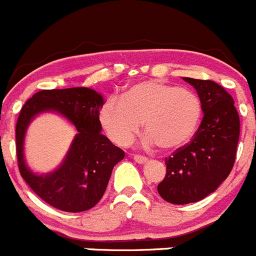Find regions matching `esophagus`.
Returning <instances> with one entry per match:
<instances>
[{"label":"esophagus","instance_id":"1","mask_svg":"<svg viewBox=\"0 0 256 256\" xmlns=\"http://www.w3.org/2000/svg\"><path fill=\"white\" fill-rule=\"evenodd\" d=\"M133 160H134L136 162H138V164H144V162H148V158L140 156V155H133Z\"/></svg>","mask_w":256,"mask_h":256}]
</instances>
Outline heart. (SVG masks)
Returning <instances> with one entry per match:
<instances>
[{
    "label": "heart",
    "mask_w": 256,
    "mask_h": 256,
    "mask_svg": "<svg viewBox=\"0 0 256 256\" xmlns=\"http://www.w3.org/2000/svg\"><path fill=\"white\" fill-rule=\"evenodd\" d=\"M201 105L188 90L159 80H144L124 92L123 98L112 97L100 110V123L118 146H128L144 122V144H158L164 150L180 148L198 126Z\"/></svg>",
    "instance_id": "b5f03b06"
}]
</instances>
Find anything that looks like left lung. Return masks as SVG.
Wrapping results in <instances>:
<instances>
[{"mask_svg": "<svg viewBox=\"0 0 256 256\" xmlns=\"http://www.w3.org/2000/svg\"><path fill=\"white\" fill-rule=\"evenodd\" d=\"M183 80L198 92L204 118L192 141L165 159L166 174L158 192L177 205L198 202L224 182L234 164L240 137L238 112L224 88L212 80Z\"/></svg>", "mask_w": 256, "mask_h": 256, "instance_id": "obj_1", "label": "left lung"}]
</instances>
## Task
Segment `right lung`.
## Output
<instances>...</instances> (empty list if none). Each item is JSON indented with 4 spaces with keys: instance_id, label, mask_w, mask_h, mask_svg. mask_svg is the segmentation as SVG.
Instances as JSON below:
<instances>
[{
    "instance_id": "add662e5",
    "label": "right lung",
    "mask_w": 256,
    "mask_h": 256,
    "mask_svg": "<svg viewBox=\"0 0 256 256\" xmlns=\"http://www.w3.org/2000/svg\"><path fill=\"white\" fill-rule=\"evenodd\" d=\"M102 94L92 88L44 90L22 108L16 123V155L22 177L51 206L62 212L91 209L101 200L115 165L124 151L101 133ZM44 112H56L76 128L77 134L62 164L48 174H36L28 166L24 142L28 124Z\"/></svg>"
}]
</instances>
